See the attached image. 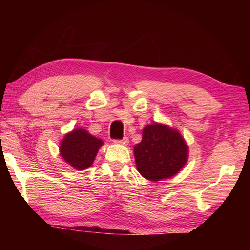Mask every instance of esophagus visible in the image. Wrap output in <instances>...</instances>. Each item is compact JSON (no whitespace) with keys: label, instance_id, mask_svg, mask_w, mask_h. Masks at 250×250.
Masks as SVG:
<instances>
[{"label":"esophagus","instance_id":"34e87169","mask_svg":"<svg viewBox=\"0 0 250 250\" xmlns=\"http://www.w3.org/2000/svg\"><path fill=\"white\" fill-rule=\"evenodd\" d=\"M115 144H119V145H128L129 143V139H126V137H124L122 140H116L114 141Z\"/></svg>","mask_w":250,"mask_h":250}]
</instances>
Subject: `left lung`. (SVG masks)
<instances>
[{
	"label": "left lung",
	"instance_id": "obj_1",
	"mask_svg": "<svg viewBox=\"0 0 250 250\" xmlns=\"http://www.w3.org/2000/svg\"><path fill=\"white\" fill-rule=\"evenodd\" d=\"M188 157L189 148L180 132L159 122L145 125L142 141L134 146L137 171L150 182L175 176Z\"/></svg>",
	"mask_w": 250,
	"mask_h": 250
}]
</instances>
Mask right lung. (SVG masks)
<instances>
[{"mask_svg":"<svg viewBox=\"0 0 250 250\" xmlns=\"http://www.w3.org/2000/svg\"><path fill=\"white\" fill-rule=\"evenodd\" d=\"M104 142L91 135L83 128L68 132L60 142V156L67 164L78 171L92 166L97 153Z\"/></svg>","mask_w":250,"mask_h":250,"instance_id":"add662e5","label":"right lung"}]
</instances>
